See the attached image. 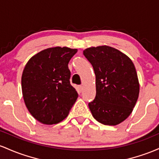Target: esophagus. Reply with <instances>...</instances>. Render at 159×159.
<instances>
[{
    "label": "esophagus",
    "mask_w": 159,
    "mask_h": 159,
    "mask_svg": "<svg viewBox=\"0 0 159 159\" xmlns=\"http://www.w3.org/2000/svg\"><path fill=\"white\" fill-rule=\"evenodd\" d=\"M78 89H79L80 92H82V91H83V85H79V86H78Z\"/></svg>",
    "instance_id": "1"
}]
</instances>
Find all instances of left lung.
Masks as SVG:
<instances>
[{
	"instance_id": "1",
	"label": "left lung",
	"mask_w": 159,
	"mask_h": 159,
	"mask_svg": "<svg viewBox=\"0 0 159 159\" xmlns=\"http://www.w3.org/2000/svg\"><path fill=\"white\" fill-rule=\"evenodd\" d=\"M83 55L92 64L96 78L95 98L89 103L91 113L101 124L116 125L129 116L139 96L132 61L108 46L88 48Z\"/></svg>"
}]
</instances>
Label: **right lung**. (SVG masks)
Instances as JSON below:
<instances>
[{
    "instance_id": "obj_1",
    "label": "right lung",
    "mask_w": 159,
    "mask_h": 159,
    "mask_svg": "<svg viewBox=\"0 0 159 159\" xmlns=\"http://www.w3.org/2000/svg\"><path fill=\"white\" fill-rule=\"evenodd\" d=\"M76 52L68 47L48 48L31 57L25 67L22 76L25 103L32 116L43 124L63 121L77 99L68 68Z\"/></svg>"
}]
</instances>
